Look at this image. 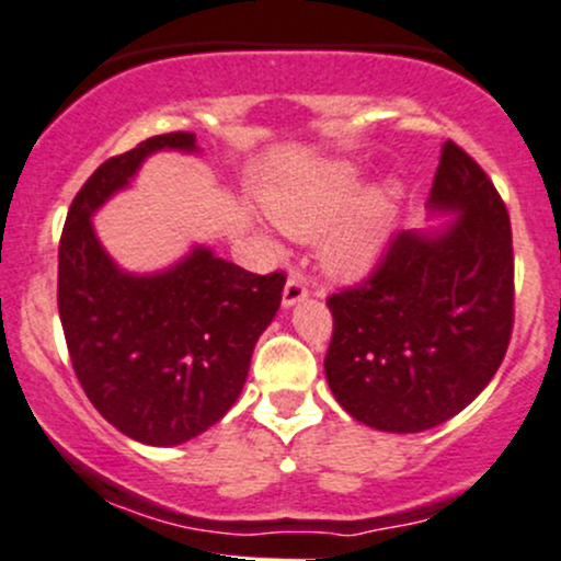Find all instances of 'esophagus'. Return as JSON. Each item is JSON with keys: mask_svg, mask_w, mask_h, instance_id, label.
I'll use <instances>...</instances> for the list:
<instances>
[{"mask_svg": "<svg viewBox=\"0 0 561 561\" xmlns=\"http://www.w3.org/2000/svg\"><path fill=\"white\" fill-rule=\"evenodd\" d=\"M309 298V282H306L304 274H298V271H293L290 276H287V285H285V293H282V304L290 309V306L300 304V300Z\"/></svg>", "mask_w": 561, "mask_h": 561, "instance_id": "esophagus-1", "label": "esophagus"}]
</instances>
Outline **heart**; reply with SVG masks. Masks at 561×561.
I'll use <instances>...</instances> for the list:
<instances>
[{
  "label": "heart",
  "mask_w": 561,
  "mask_h": 561,
  "mask_svg": "<svg viewBox=\"0 0 561 561\" xmlns=\"http://www.w3.org/2000/svg\"><path fill=\"white\" fill-rule=\"evenodd\" d=\"M359 176L352 167H328L320 172L282 182L265 196V209L276 226L296 239H317L357 204ZM389 228L387 198H370L359 215L325 241V263L341 276H359L376 263Z\"/></svg>",
  "instance_id": "1"
}]
</instances>
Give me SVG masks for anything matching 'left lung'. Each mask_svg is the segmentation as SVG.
<instances>
[{
	"label": "left lung",
	"mask_w": 561,
	"mask_h": 561,
	"mask_svg": "<svg viewBox=\"0 0 561 561\" xmlns=\"http://www.w3.org/2000/svg\"><path fill=\"white\" fill-rule=\"evenodd\" d=\"M430 209L457 220L438 233H394L363 285L328 298V385L346 414L385 433H422L459 414L497 374L514 330L508 209L451 139Z\"/></svg>",
	"instance_id": "left-lung-1"
}]
</instances>
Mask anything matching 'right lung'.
<instances>
[{
	"label": "right lung",
	"mask_w": 561,
	"mask_h": 561,
	"mask_svg": "<svg viewBox=\"0 0 561 561\" xmlns=\"http://www.w3.org/2000/svg\"><path fill=\"white\" fill-rule=\"evenodd\" d=\"M158 150L193 152L196 134L139 141L107 158L75 196L58 244V314L93 409L139 444L176 446L236 403L287 276L252 274L206 247L161 274L117 268L93 233L91 215Z\"/></svg>",
	"instance_id": "obj_1"
}]
</instances>
